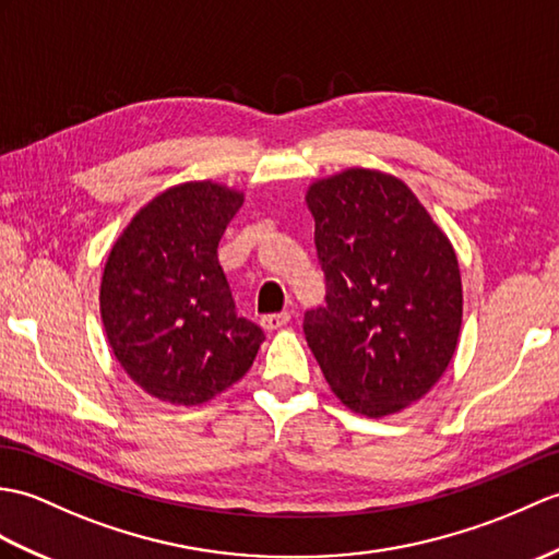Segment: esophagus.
Here are the masks:
<instances>
[{"mask_svg":"<svg viewBox=\"0 0 559 559\" xmlns=\"http://www.w3.org/2000/svg\"><path fill=\"white\" fill-rule=\"evenodd\" d=\"M290 321V311H278V314H266V317H262V329L264 331H276V329H281V326H285V323Z\"/></svg>","mask_w":559,"mask_h":559,"instance_id":"obj_1","label":"esophagus"}]
</instances>
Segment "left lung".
Segmentation results:
<instances>
[{"label":"left lung","instance_id":"obj_1","mask_svg":"<svg viewBox=\"0 0 559 559\" xmlns=\"http://www.w3.org/2000/svg\"><path fill=\"white\" fill-rule=\"evenodd\" d=\"M326 307L307 345L347 409L381 419L445 373L462 329L455 248L405 180L353 166L307 188Z\"/></svg>","mask_w":559,"mask_h":559}]
</instances>
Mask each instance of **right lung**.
<instances>
[{
  "instance_id": "obj_1",
  "label": "right lung",
  "mask_w": 559,
  "mask_h": 559,
  "mask_svg": "<svg viewBox=\"0 0 559 559\" xmlns=\"http://www.w3.org/2000/svg\"><path fill=\"white\" fill-rule=\"evenodd\" d=\"M242 202L240 190L214 180L171 186L131 218L104 264L99 311L114 357L168 405L224 393L264 341L238 317L216 254Z\"/></svg>"
}]
</instances>
